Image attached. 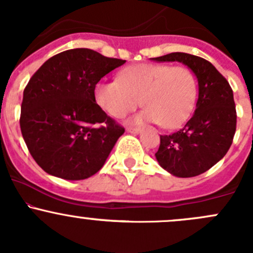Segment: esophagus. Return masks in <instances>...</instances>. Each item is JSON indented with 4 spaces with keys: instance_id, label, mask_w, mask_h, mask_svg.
<instances>
[{
    "instance_id": "1",
    "label": "esophagus",
    "mask_w": 253,
    "mask_h": 253,
    "mask_svg": "<svg viewBox=\"0 0 253 253\" xmlns=\"http://www.w3.org/2000/svg\"><path fill=\"white\" fill-rule=\"evenodd\" d=\"M126 131L128 132V133L137 134V133H139V132H141V128H139V127H127Z\"/></svg>"
}]
</instances>
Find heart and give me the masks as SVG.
<instances>
[{
	"instance_id": "heart-1",
	"label": "heart",
	"mask_w": 253,
	"mask_h": 253,
	"mask_svg": "<svg viewBox=\"0 0 253 253\" xmlns=\"http://www.w3.org/2000/svg\"><path fill=\"white\" fill-rule=\"evenodd\" d=\"M95 100L104 111L121 119L142 103L136 122H158L164 128L181 126L192 114L198 86L195 73L185 66L138 63L120 73V79L101 81Z\"/></svg>"
}]
</instances>
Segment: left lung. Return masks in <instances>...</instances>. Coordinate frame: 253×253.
<instances>
[{
    "mask_svg": "<svg viewBox=\"0 0 253 253\" xmlns=\"http://www.w3.org/2000/svg\"><path fill=\"white\" fill-rule=\"evenodd\" d=\"M154 61H178L190 67L198 81L195 114L175 133L160 136L155 153L163 169L177 177L206 172L228 153L236 131L233 89L209 61L185 52H171Z\"/></svg>",
    "mask_w": 253,
    "mask_h": 253,
    "instance_id": "obj_1",
    "label": "left lung"
}]
</instances>
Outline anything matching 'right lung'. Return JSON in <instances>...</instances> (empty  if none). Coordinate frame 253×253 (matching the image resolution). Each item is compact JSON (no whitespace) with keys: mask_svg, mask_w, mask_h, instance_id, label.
I'll use <instances>...</instances> for the list:
<instances>
[{"mask_svg":"<svg viewBox=\"0 0 253 253\" xmlns=\"http://www.w3.org/2000/svg\"><path fill=\"white\" fill-rule=\"evenodd\" d=\"M126 62L90 48L48 58L23 93L20 131L33 159L47 174L84 180L103 168L125 128L96 104L95 85Z\"/></svg>","mask_w":253,"mask_h":253,"instance_id":"obj_1","label":"right lung"}]
</instances>
